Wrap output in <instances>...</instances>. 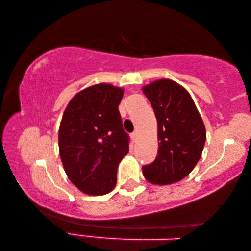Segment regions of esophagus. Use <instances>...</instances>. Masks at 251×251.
<instances>
[{"mask_svg":"<svg viewBox=\"0 0 251 251\" xmlns=\"http://www.w3.org/2000/svg\"><path fill=\"white\" fill-rule=\"evenodd\" d=\"M131 139H133V142L137 141V131H134V133H131Z\"/></svg>","mask_w":251,"mask_h":251,"instance_id":"esophagus-1","label":"esophagus"}]
</instances>
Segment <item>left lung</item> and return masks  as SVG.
<instances>
[{
	"instance_id": "8db88e82",
	"label": "left lung",
	"mask_w": 251,
	"mask_h": 251,
	"mask_svg": "<svg viewBox=\"0 0 251 251\" xmlns=\"http://www.w3.org/2000/svg\"><path fill=\"white\" fill-rule=\"evenodd\" d=\"M158 126V152L151 164L143 166L146 179L169 185L185 178L196 166L206 142V129L189 93L171 79L146 85Z\"/></svg>"
}]
</instances>
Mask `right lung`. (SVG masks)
I'll return each instance as SVG.
<instances>
[{"label":"right lung","instance_id":"right-lung-1","mask_svg":"<svg viewBox=\"0 0 251 251\" xmlns=\"http://www.w3.org/2000/svg\"><path fill=\"white\" fill-rule=\"evenodd\" d=\"M124 91L96 84L67 105L58 130L59 155L70 180L87 195L112 192L117 166L129 151L118 105Z\"/></svg>","mask_w":251,"mask_h":251}]
</instances>
